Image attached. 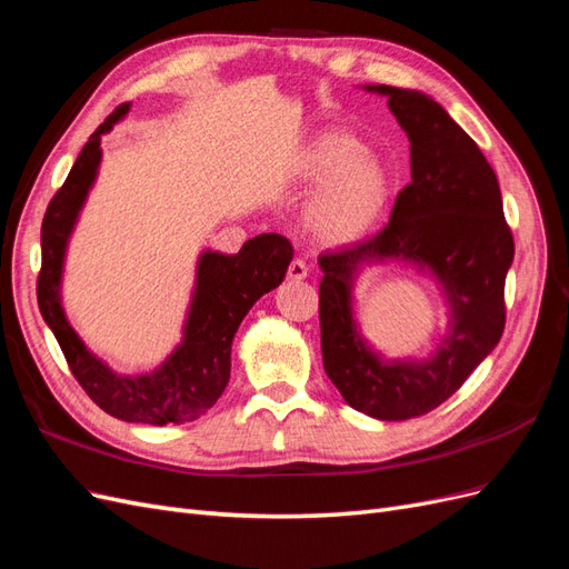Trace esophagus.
I'll return each mask as SVG.
<instances>
[{"label": "esophagus", "mask_w": 569, "mask_h": 569, "mask_svg": "<svg viewBox=\"0 0 569 569\" xmlns=\"http://www.w3.org/2000/svg\"><path fill=\"white\" fill-rule=\"evenodd\" d=\"M287 278H289V280H295V282H299V280H306V278H308V263L303 261V258H295V261L289 263V268H287Z\"/></svg>", "instance_id": "esophagus-1"}]
</instances>
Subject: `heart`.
<instances>
[{
	"label": "heart",
	"mask_w": 569,
	"mask_h": 569,
	"mask_svg": "<svg viewBox=\"0 0 569 569\" xmlns=\"http://www.w3.org/2000/svg\"><path fill=\"white\" fill-rule=\"evenodd\" d=\"M299 178L308 184L322 182L306 206V226L327 244H349L363 237L389 201L385 166L343 132H322L308 144Z\"/></svg>",
	"instance_id": "obj_1"
}]
</instances>
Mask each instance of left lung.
<instances>
[{"label":"left lung","instance_id":"8db88e82","mask_svg":"<svg viewBox=\"0 0 569 569\" xmlns=\"http://www.w3.org/2000/svg\"><path fill=\"white\" fill-rule=\"evenodd\" d=\"M366 90L389 97L410 140L412 180L380 232L318 258L322 366L351 408L377 420H410L453 396L501 339L515 242L493 168L443 107L416 90ZM387 257L432 271L452 306V330L432 359L389 365L357 332L355 272Z\"/></svg>","mask_w":569,"mask_h":569}]
</instances>
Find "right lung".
<instances>
[{
    "instance_id": "obj_1",
    "label": "right lung",
    "mask_w": 569,
    "mask_h": 569,
    "mask_svg": "<svg viewBox=\"0 0 569 569\" xmlns=\"http://www.w3.org/2000/svg\"><path fill=\"white\" fill-rule=\"evenodd\" d=\"M130 104H120L82 147L71 173L49 201L42 220V268L38 303L54 332L78 385L109 416L126 422L182 425L203 416L230 382V351L239 322L249 308L284 280L291 249L282 234H258L239 253L203 251L197 266V289L189 306L184 337L166 363L147 375H116L76 335L61 308V272L68 237L88 199L101 161V134L109 132Z\"/></svg>"
}]
</instances>
